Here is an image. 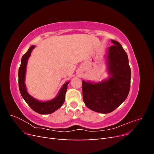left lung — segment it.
<instances>
[{"instance_id": "1", "label": "left lung", "mask_w": 154, "mask_h": 154, "mask_svg": "<svg viewBox=\"0 0 154 154\" xmlns=\"http://www.w3.org/2000/svg\"><path fill=\"white\" fill-rule=\"evenodd\" d=\"M108 49L107 69L110 76L101 82L82 81L83 99L85 105L97 112L114 111L127 98L130 87L131 70L127 53L118 42Z\"/></svg>"}]
</instances>
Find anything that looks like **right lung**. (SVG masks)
<instances>
[{"instance_id":"1","label":"right lung","mask_w":154,"mask_h":154,"mask_svg":"<svg viewBox=\"0 0 154 154\" xmlns=\"http://www.w3.org/2000/svg\"><path fill=\"white\" fill-rule=\"evenodd\" d=\"M35 48V45H32L27 51L26 53L22 56L20 66L18 69V87H19V90L22 97L32 110L40 114H49L54 112V111L60 109L64 103L65 96H66L67 85L69 84V82L65 83L60 89L58 96L51 100L40 101L30 96L26 90L25 77L27 60L30 57L32 50Z\"/></svg>"}]
</instances>
